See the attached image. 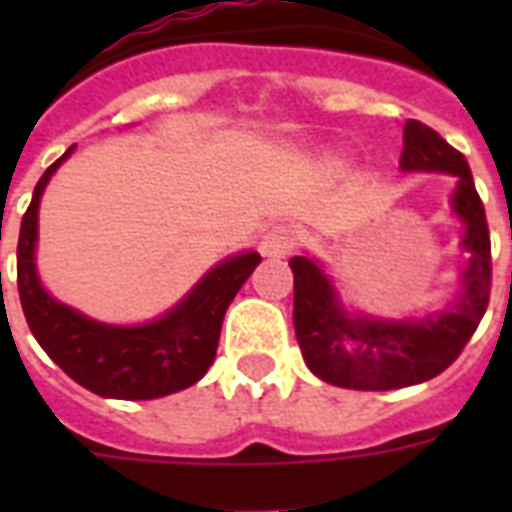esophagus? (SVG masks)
<instances>
[{
    "instance_id": "esophagus-1",
    "label": "esophagus",
    "mask_w": 512,
    "mask_h": 512,
    "mask_svg": "<svg viewBox=\"0 0 512 512\" xmlns=\"http://www.w3.org/2000/svg\"><path fill=\"white\" fill-rule=\"evenodd\" d=\"M297 244V233L289 225H273L260 239V252L265 257H287Z\"/></svg>"
}]
</instances>
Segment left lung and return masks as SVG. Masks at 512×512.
I'll return each mask as SVG.
<instances>
[{"instance_id": "1", "label": "left lung", "mask_w": 512, "mask_h": 512, "mask_svg": "<svg viewBox=\"0 0 512 512\" xmlns=\"http://www.w3.org/2000/svg\"><path fill=\"white\" fill-rule=\"evenodd\" d=\"M404 172H444L457 177L452 212L465 225L462 265L454 300L444 311L409 319H382L350 313L335 281L319 260L297 255L289 260L295 273V335L308 369L329 385L350 390H396L436 377L460 356L484 319L492 292V244L481 196L470 167L428 124H404Z\"/></svg>"}]
</instances>
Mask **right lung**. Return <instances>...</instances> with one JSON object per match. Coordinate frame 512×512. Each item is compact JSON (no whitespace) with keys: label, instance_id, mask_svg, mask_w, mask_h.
Masks as SVG:
<instances>
[{"label":"right lung","instance_id":"obj_1","mask_svg":"<svg viewBox=\"0 0 512 512\" xmlns=\"http://www.w3.org/2000/svg\"><path fill=\"white\" fill-rule=\"evenodd\" d=\"M74 146L39 177L18 239V295L28 329L44 353L82 388L103 398L151 401L191 388L215 361L228 305L260 263L257 252L225 257L159 319L116 327L84 316L42 287L36 271L39 201Z\"/></svg>","mask_w":512,"mask_h":512}]
</instances>
